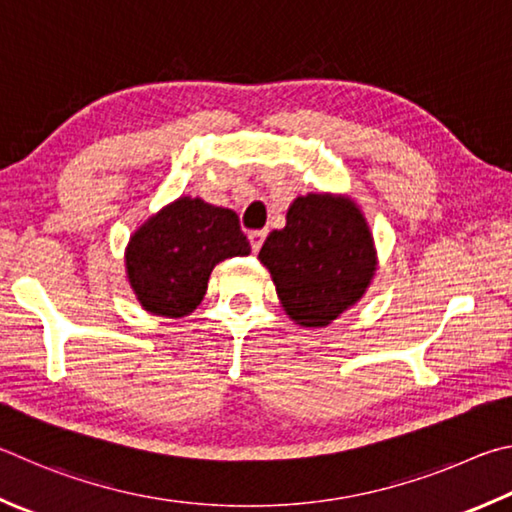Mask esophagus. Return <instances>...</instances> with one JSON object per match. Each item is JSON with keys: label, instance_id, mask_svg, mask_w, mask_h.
Segmentation results:
<instances>
[{"label": "esophagus", "instance_id": "obj_1", "mask_svg": "<svg viewBox=\"0 0 512 512\" xmlns=\"http://www.w3.org/2000/svg\"><path fill=\"white\" fill-rule=\"evenodd\" d=\"M265 236H267V231H265V229H258V231H249V242H251V249H254V251H258V249H261V245H263V240H265Z\"/></svg>", "mask_w": 512, "mask_h": 512}]
</instances>
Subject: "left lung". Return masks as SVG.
Wrapping results in <instances>:
<instances>
[{
    "mask_svg": "<svg viewBox=\"0 0 512 512\" xmlns=\"http://www.w3.org/2000/svg\"><path fill=\"white\" fill-rule=\"evenodd\" d=\"M279 299L301 326H328L360 301L375 272L371 231L360 209L342 197H297L283 229L261 247Z\"/></svg>",
    "mask_w": 512,
    "mask_h": 512,
    "instance_id": "1",
    "label": "left lung"
}]
</instances>
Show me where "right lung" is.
Masks as SVG:
<instances>
[{"label":"right lung","instance_id":"1","mask_svg":"<svg viewBox=\"0 0 512 512\" xmlns=\"http://www.w3.org/2000/svg\"><path fill=\"white\" fill-rule=\"evenodd\" d=\"M249 251L231 209L179 197L134 233L125 265L143 308L161 317H184L202 301L213 267Z\"/></svg>","mask_w":512,"mask_h":512}]
</instances>
